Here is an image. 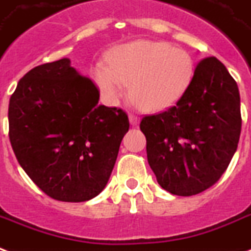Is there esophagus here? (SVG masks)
<instances>
[{
    "instance_id": "1",
    "label": "esophagus",
    "mask_w": 251,
    "mask_h": 251,
    "mask_svg": "<svg viewBox=\"0 0 251 251\" xmlns=\"http://www.w3.org/2000/svg\"><path fill=\"white\" fill-rule=\"evenodd\" d=\"M129 120H130V124L133 126H137L140 124V117L137 116V114H134V113H130V114H129Z\"/></svg>"
}]
</instances>
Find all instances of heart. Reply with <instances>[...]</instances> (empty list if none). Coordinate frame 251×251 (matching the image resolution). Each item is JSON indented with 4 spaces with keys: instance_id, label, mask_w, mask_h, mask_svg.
<instances>
[{
    "instance_id": "1",
    "label": "heart",
    "mask_w": 251,
    "mask_h": 251,
    "mask_svg": "<svg viewBox=\"0 0 251 251\" xmlns=\"http://www.w3.org/2000/svg\"><path fill=\"white\" fill-rule=\"evenodd\" d=\"M93 75L110 102L130 85L131 98L141 109L161 111L176 105L190 88L194 61L189 51L168 42L140 40L117 48L109 65L98 64Z\"/></svg>"
}]
</instances>
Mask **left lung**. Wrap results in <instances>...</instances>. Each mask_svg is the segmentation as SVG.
<instances>
[{
    "instance_id": "8db88e82",
    "label": "left lung",
    "mask_w": 251,
    "mask_h": 251,
    "mask_svg": "<svg viewBox=\"0 0 251 251\" xmlns=\"http://www.w3.org/2000/svg\"><path fill=\"white\" fill-rule=\"evenodd\" d=\"M237 82L215 57L201 59L179 101L145 116L148 162L162 189L189 197L213 186L229 166L241 134Z\"/></svg>"
}]
</instances>
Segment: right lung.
I'll return each instance as SVG.
<instances>
[{
	"label": "right lung",
	"instance_id": "add662e5",
	"mask_svg": "<svg viewBox=\"0 0 251 251\" xmlns=\"http://www.w3.org/2000/svg\"><path fill=\"white\" fill-rule=\"evenodd\" d=\"M100 90L70 59L29 70L9 101V138L21 168L46 196L92 200L106 186L129 118L98 105Z\"/></svg>",
	"mask_w": 251,
	"mask_h": 251
}]
</instances>
